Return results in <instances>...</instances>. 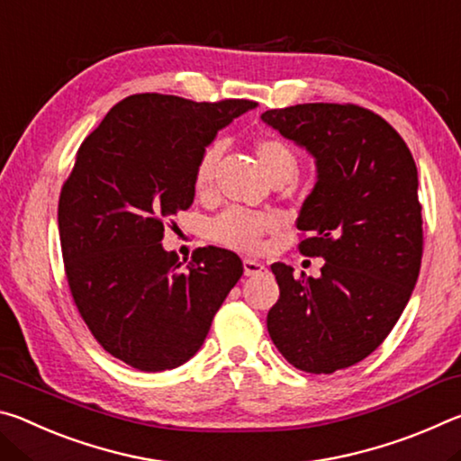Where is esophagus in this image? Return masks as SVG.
<instances>
[{"label": "esophagus", "instance_id": "esophagus-1", "mask_svg": "<svg viewBox=\"0 0 461 461\" xmlns=\"http://www.w3.org/2000/svg\"><path fill=\"white\" fill-rule=\"evenodd\" d=\"M262 272H267V267H264V262L258 260H252V258H246L244 260V275L246 276H258Z\"/></svg>", "mask_w": 461, "mask_h": 461}]
</instances>
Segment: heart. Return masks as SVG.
Masks as SVG:
<instances>
[{
	"mask_svg": "<svg viewBox=\"0 0 461 461\" xmlns=\"http://www.w3.org/2000/svg\"><path fill=\"white\" fill-rule=\"evenodd\" d=\"M254 152L258 156L264 173L270 181L276 178H286L293 181L299 170V158L293 152V148L278 138H258L254 142ZM221 158V146L212 144L201 152L197 167H194V191L199 194L207 193L212 189L217 165ZM272 228V220L260 213L241 212V209H231V212L223 213L213 221V236L217 241L225 246L238 248V249H254L258 248L264 231Z\"/></svg>",
	"mask_w": 461,
	"mask_h": 461,
	"instance_id": "1",
	"label": "heart"
}]
</instances>
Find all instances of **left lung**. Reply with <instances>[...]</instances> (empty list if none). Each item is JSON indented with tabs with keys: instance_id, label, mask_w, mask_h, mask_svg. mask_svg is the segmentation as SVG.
I'll use <instances>...</instances> for the list:
<instances>
[{
	"instance_id": "1",
	"label": "left lung",
	"mask_w": 461,
	"mask_h": 461,
	"mask_svg": "<svg viewBox=\"0 0 461 461\" xmlns=\"http://www.w3.org/2000/svg\"><path fill=\"white\" fill-rule=\"evenodd\" d=\"M262 122L315 162L317 181L296 228L321 276L270 267L280 296L268 333L294 368L331 374L370 356L393 331L417 285L423 256L419 176L404 140L357 105L301 104L268 109Z\"/></svg>"
}]
</instances>
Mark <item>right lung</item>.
Masks as SVG:
<instances>
[{
	"mask_svg": "<svg viewBox=\"0 0 461 461\" xmlns=\"http://www.w3.org/2000/svg\"><path fill=\"white\" fill-rule=\"evenodd\" d=\"M254 107L131 95L77 152L59 201L68 286L95 339L131 368L162 372L191 360L244 275L230 249L201 248L183 267L160 241L170 217L193 205L201 152Z\"/></svg>",
	"mask_w": 461,
	"mask_h": 461,
	"instance_id": "add662e5",
	"label": "right lung"
}]
</instances>
